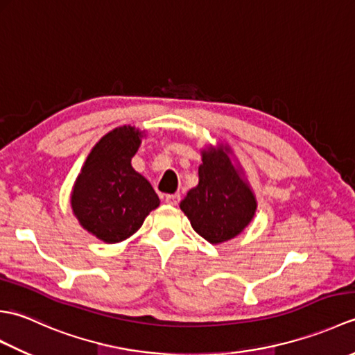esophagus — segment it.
Instances as JSON below:
<instances>
[{
  "label": "esophagus",
  "instance_id": "obj_1",
  "mask_svg": "<svg viewBox=\"0 0 355 355\" xmlns=\"http://www.w3.org/2000/svg\"><path fill=\"white\" fill-rule=\"evenodd\" d=\"M180 200H182V197H180V193H172V195H166L164 197V201H166V205H169V206H177L178 202H180Z\"/></svg>",
  "mask_w": 355,
  "mask_h": 355
}]
</instances>
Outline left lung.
<instances>
[{"mask_svg": "<svg viewBox=\"0 0 355 355\" xmlns=\"http://www.w3.org/2000/svg\"><path fill=\"white\" fill-rule=\"evenodd\" d=\"M201 162L198 184L187 192L180 209L201 238L218 245L252 223L258 202L229 145L202 148Z\"/></svg>", "mask_w": 355, "mask_h": 355, "instance_id": "obj_1", "label": "left lung"}]
</instances>
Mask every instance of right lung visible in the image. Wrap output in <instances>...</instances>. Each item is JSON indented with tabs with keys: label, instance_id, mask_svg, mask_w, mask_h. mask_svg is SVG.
<instances>
[{
	"label": "right lung",
	"instance_id": "obj_1",
	"mask_svg": "<svg viewBox=\"0 0 355 355\" xmlns=\"http://www.w3.org/2000/svg\"><path fill=\"white\" fill-rule=\"evenodd\" d=\"M145 135L131 125L105 134L73 184V215L82 229L107 244L132 236L150 210L160 206L153 186L131 164Z\"/></svg>",
	"mask_w": 355,
	"mask_h": 355
}]
</instances>
